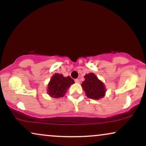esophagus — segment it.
<instances>
[{"label":"esophagus","mask_w":146,"mask_h":146,"mask_svg":"<svg viewBox=\"0 0 146 146\" xmlns=\"http://www.w3.org/2000/svg\"><path fill=\"white\" fill-rule=\"evenodd\" d=\"M75 82H76V83L79 84V83H80V80H79V79H75Z\"/></svg>","instance_id":"1"}]
</instances>
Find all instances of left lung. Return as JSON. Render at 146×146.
<instances>
[{
  "instance_id": "8db88e82",
  "label": "left lung",
  "mask_w": 146,
  "mask_h": 146,
  "mask_svg": "<svg viewBox=\"0 0 146 146\" xmlns=\"http://www.w3.org/2000/svg\"><path fill=\"white\" fill-rule=\"evenodd\" d=\"M85 80L82 84L87 97L93 100H100L104 97L106 92L104 84L94 73H89L84 76Z\"/></svg>"
}]
</instances>
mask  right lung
Returning <instances> with one entry per match:
<instances>
[{
    "instance_id": "right-lung-1",
    "label": "right lung",
    "mask_w": 146,
    "mask_h": 146,
    "mask_svg": "<svg viewBox=\"0 0 146 146\" xmlns=\"http://www.w3.org/2000/svg\"><path fill=\"white\" fill-rule=\"evenodd\" d=\"M74 83L70 76L64 77L62 74L55 73L51 77L47 88V94L52 98H58L63 97L68 89Z\"/></svg>"
}]
</instances>
